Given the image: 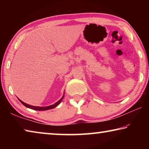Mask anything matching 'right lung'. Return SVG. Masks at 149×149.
<instances>
[{
  "instance_id": "1",
  "label": "right lung",
  "mask_w": 149,
  "mask_h": 149,
  "mask_svg": "<svg viewBox=\"0 0 149 149\" xmlns=\"http://www.w3.org/2000/svg\"><path fill=\"white\" fill-rule=\"evenodd\" d=\"M64 95L63 96V97L61 98V99H60L58 101L56 102L55 104H52V105H50V106H49V107H34V106H31V105H29V104H26V103L24 102L23 101H22L21 100H19H19L20 102H21L22 104H23L25 107H26L27 108H31V109H33V110H39V111H43V110H50V109H52V108H54L55 107H56L58 105L60 102H61V101L63 99V98H64Z\"/></svg>"
}]
</instances>
